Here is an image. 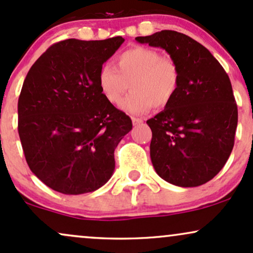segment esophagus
Masks as SVG:
<instances>
[{
  "instance_id": "1",
  "label": "esophagus",
  "mask_w": 253,
  "mask_h": 253,
  "mask_svg": "<svg viewBox=\"0 0 253 253\" xmlns=\"http://www.w3.org/2000/svg\"><path fill=\"white\" fill-rule=\"evenodd\" d=\"M132 123L134 126H136V125H139V124H143L144 120L140 118H132Z\"/></svg>"
}]
</instances>
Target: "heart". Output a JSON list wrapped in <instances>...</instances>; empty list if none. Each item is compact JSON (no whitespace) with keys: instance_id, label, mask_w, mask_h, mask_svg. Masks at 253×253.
Instances as JSON below:
<instances>
[{"instance_id":"b5f03b06","label":"heart","mask_w":253,"mask_h":253,"mask_svg":"<svg viewBox=\"0 0 253 253\" xmlns=\"http://www.w3.org/2000/svg\"><path fill=\"white\" fill-rule=\"evenodd\" d=\"M117 69L103 65L98 71V86L109 103L119 106L129 85L132 92L123 108L130 114H144L151 107L165 108L175 96L179 82L176 63L161 52L132 47L115 58Z\"/></svg>"}]
</instances>
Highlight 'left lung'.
<instances>
[{"mask_svg": "<svg viewBox=\"0 0 253 253\" xmlns=\"http://www.w3.org/2000/svg\"><path fill=\"white\" fill-rule=\"evenodd\" d=\"M135 40L163 48L179 71L175 96L146 121L153 168L173 185L205 184L222 169L234 145L238 108L228 75L205 46L183 33L165 30Z\"/></svg>", "mask_w": 253, "mask_h": 253, "instance_id": "obj_1", "label": "left lung"}]
</instances>
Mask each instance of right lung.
Returning a JSON list of instances; mask_svg holds the SVG:
<instances>
[{
	"instance_id": "1",
	"label": "right lung",
	"mask_w": 253,
	"mask_h": 253,
	"mask_svg": "<svg viewBox=\"0 0 253 253\" xmlns=\"http://www.w3.org/2000/svg\"><path fill=\"white\" fill-rule=\"evenodd\" d=\"M124 42H57L25 78L17 102L22 150L32 172L58 193H91L114 172V150L132 120L104 98L98 71Z\"/></svg>"
}]
</instances>
